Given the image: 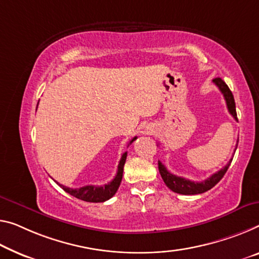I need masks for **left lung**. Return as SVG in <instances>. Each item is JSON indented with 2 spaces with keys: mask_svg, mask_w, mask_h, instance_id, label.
<instances>
[{
  "mask_svg": "<svg viewBox=\"0 0 259 259\" xmlns=\"http://www.w3.org/2000/svg\"><path fill=\"white\" fill-rule=\"evenodd\" d=\"M213 83L215 84L219 90L221 91L222 95L226 99V104H227V109H228L229 113L232 114L235 120H237V114H236V106H235V101H234V96L232 94V91L228 88V85L222 81L220 77H217L213 79ZM237 148V145H236ZM233 158H230V161L227 163V165L225 168H222L221 170H219L218 172L213 174L212 176L207 180L202 181V182H193L190 180H186V178H183L180 176H176V175H172L171 172H169L168 169L165 168L164 164H162L161 161H158V170H160L161 177L163 182L165 183V185L168 188L174 191V192L180 193V194H200L204 193L206 191H208L215 186L219 182L221 181V178L225 176V174L228 170L230 163H232Z\"/></svg>",
  "mask_w": 259,
  "mask_h": 259,
  "instance_id": "1",
  "label": "left lung"
}]
</instances>
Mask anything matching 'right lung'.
Instances as JSON below:
<instances>
[{
	"label": "right lung",
	"instance_id": "obj_1",
	"mask_svg": "<svg viewBox=\"0 0 259 259\" xmlns=\"http://www.w3.org/2000/svg\"><path fill=\"white\" fill-rule=\"evenodd\" d=\"M137 137L133 138L132 140L130 141V145L132 143ZM126 157H127V152L122 154V156L119 161L118 164V171L116 177L113 178L112 181L107 184L103 185V186H95V185H87L83 186V188H78V189H70L67 188L65 185L59 184L60 188L66 191L67 193L71 194V196L81 199V200L88 201V202H103L109 200L110 198H112L114 196V193L117 192V190L119 189V185H120L121 180H122V172H124V165L126 162Z\"/></svg>",
	"mask_w": 259,
	"mask_h": 259
}]
</instances>
